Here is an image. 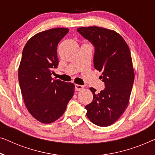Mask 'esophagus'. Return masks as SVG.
I'll return each mask as SVG.
<instances>
[{
    "label": "esophagus",
    "mask_w": 155,
    "mask_h": 155,
    "mask_svg": "<svg viewBox=\"0 0 155 155\" xmlns=\"http://www.w3.org/2000/svg\"><path fill=\"white\" fill-rule=\"evenodd\" d=\"M84 88V86H81V85H78V84H75V90L77 91H82Z\"/></svg>",
    "instance_id": "obj_1"
}]
</instances>
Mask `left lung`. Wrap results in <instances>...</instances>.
I'll return each mask as SVG.
<instances>
[{"mask_svg":"<svg viewBox=\"0 0 155 155\" xmlns=\"http://www.w3.org/2000/svg\"><path fill=\"white\" fill-rule=\"evenodd\" d=\"M77 31L95 48L94 67L102 71L100 78L104 89L95 93L87 104V117L95 125H112L121 116L128 105L134 82V70L128 45L112 30L98 27L78 28Z\"/></svg>","mask_w":155,"mask_h":155,"instance_id":"obj_1","label":"left lung"}]
</instances>
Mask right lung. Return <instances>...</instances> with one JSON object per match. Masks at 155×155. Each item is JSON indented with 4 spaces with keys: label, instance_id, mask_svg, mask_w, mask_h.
I'll return each instance as SVG.
<instances>
[{
    "label": "right lung",
    "instance_id": "obj_1",
    "mask_svg": "<svg viewBox=\"0 0 155 155\" xmlns=\"http://www.w3.org/2000/svg\"><path fill=\"white\" fill-rule=\"evenodd\" d=\"M68 32L66 28L40 32L27 41L22 51L18 70L21 94L30 114L44 124L64 114L74 93L72 83L51 77L59 62L58 45Z\"/></svg>",
    "mask_w": 155,
    "mask_h": 155
}]
</instances>
